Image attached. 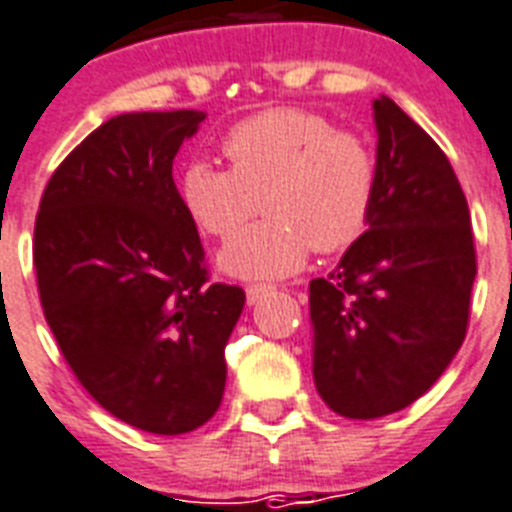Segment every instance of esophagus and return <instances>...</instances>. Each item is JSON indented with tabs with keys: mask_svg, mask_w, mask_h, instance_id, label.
I'll return each instance as SVG.
<instances>
[{
	"mask_svg": "<svg viewBox=\"0 0 512 512\" xmlns=\"http://www.w3.org/2000/svg\"><path fill=\"white\" fill-rule=\"evenodd\" d=\"M271 292H273L271 284H249V287H247V300H249V305L260 303V300H263L265 295H271Z\"/></svg>",
	"mask_w": 512,
	"mask_h": 512,
	"instance_id": "obj_1",
	"label": "esophagus"
}]
</instances>
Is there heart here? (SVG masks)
I'll return each instance as SVG.
<instances>
[{
	"mask_svg": "<svg viewBox=\"0 0 512 512\" xmlns=\"http://www.w3.org/2000/svg\"><path fill=\"white\" fill-rule=\"evenodd\" d=\"M231 170L193 162L180 199L193 223L231 239L264 199L263 226L220 252V268L239 279L300 271L316 247L337 252L364 233L377 193V156L361 135L337 130L305 108H271L239 122L223 140Z\"/></svg>",
	"mask_w": 512,
	"mask_h": 512,
	"instance_id": "1",
	"label": "heart"
}]
</instances>
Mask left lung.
<instances>
[{"label": "left lung", "mask_w": 512, "mask_h": 512, "mask_svg": "<svg viewBox=\"0 0 512 512\" xmlns=\"http://www.w3.org/2000/svg\"><path fill=\"white\" fill-rule=\"evenodd\" d=\"M372 106L369 231L308 287L316 390L350 420L393 414L433 388L465 340L476 279L468 201L446 154L390 98Z\"/></svg>", "instance_id": "1"}]
</instances>
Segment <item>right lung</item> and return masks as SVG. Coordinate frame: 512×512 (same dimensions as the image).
<instances>
[{"label":"right lung","mask_w":512,"mask_h":512,"mask_svg":"<svg viewBox=\"0 0 512 512\" xmlns=\"http://www.w3.org/2000/svg\"><path fill=\"white\" fill-rule=\"evenodd\" d=\"M204 111L100 124L52 172L34 268L44 319L76 380L116 420L180 436L217 412L244 289L212 284L172 180Z\"/></svg>","instance_id":"1"}]
</instances>
